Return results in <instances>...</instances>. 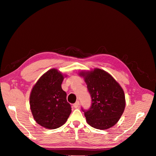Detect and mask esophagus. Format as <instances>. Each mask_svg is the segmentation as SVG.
<instances>
[{"label":"esophagus","mask_w":156,"mask_h":156,"mask_svg":"<svg viewBox=\"0 0 156 156\" xmlns=\"http://www.w3.org/2000/svg\"><path fill=\"white\" fill-rule=\"evenodd\" d=\"M79 101L75 102V103H74V104L73 105V106L74 108H77V107H79Z\"/></svg>","instance_id":"obj_1"}]
</instances>
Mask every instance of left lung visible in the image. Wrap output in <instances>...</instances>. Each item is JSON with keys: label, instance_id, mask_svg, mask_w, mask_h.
<instances>
[{"label": "left lung", "instance_id": "1", "mask_svg": "<svg viewBox=\"0 0 156 156\" xmlns=\"http://www.w3.org/2000/svg\"><path fill=\"white\" fill-rule=\"evenodd\" d=\"M79 75L84 77L92 99L89 109L82 108L87 123L101 130L115 126L126 107L123 89L109 73L101 69L82 71Z\"/></svg>", "mask_w": 156, "mask_h": 156}]
</instances>
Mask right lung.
<instances>
[{"instance_id": "1", "label": "right lung", "mask_w": 156, "mask_h": 156, "mask_svg": "<svg viewBox=\"0 0 156 156\" xmlns=\"http://www.w3.org/2000/svg\"><path fill=\"white\" fill-rule=\"evenodd\" d=\"M64 75L51 69L38 79L30 95V110L35 121L47 129H56L67 121L72 107L61 84Z\"/></svg>"}]
</instances>
